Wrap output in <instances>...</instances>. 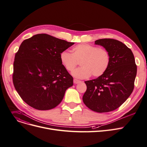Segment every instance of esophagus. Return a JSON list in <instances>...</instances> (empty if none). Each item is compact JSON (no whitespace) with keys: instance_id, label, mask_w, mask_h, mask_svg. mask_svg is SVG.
Instances as JSON below:
<instances>
[{"instance_id":"esophagus-1","label":"esophagus","mask_w":147,"mask_h":147,"mask_svg":"<svg viewBox=\"0 0 147 147\" xmlns=\"http://www.w3.org/2000/svg\"><path fill=\"white\" fill-rule=\"evenodd\" d=\"M81 83V81L78 80H77L76 79H74V84H78V83Z\"/></svg>"}]
</instances>
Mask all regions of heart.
Segmentation results:
<instances>
[{
    "label": "heart",
    "mask_w": 147,
    "mask_h": 147,
    "mask_svg": "<svg viewBox=\"0 0 147 147\" xmlns=\"http://www.w3.org/2000/svg\"><path fill=\"white\" fill-rule=\"evenodd\" d=\"M61 64L68 71H72L80 62L82 66L72 73L77 79H87L92 75L94 77L102 76L110 64V55L106 49L97 48L87 44L74 46L72 54L67 51L60 54Z\"/></svg>",
    "instance_id": "obj_1"
}]
</instances>
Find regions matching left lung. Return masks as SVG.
<instances>
[{"label":"left lung","mask_w":147,"mask_h":147,"mask_svg":"<svg viewBox=\"0 0 147 147\" xmlns=\"http://www.w3.org/2000/svg\"><path fill=\"white\" fill-rule=\"evenodd\" d=\"M94 43L108 51L110 64L102 76L84 82L87 90L83 101L93 111L108 112L118 108L131 94L137 67L131 49L122 42L105 38Z\"/></svg>","instance_id":"left-lung-1"}]
</instances>
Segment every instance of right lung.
Here are the masks:
<instances>
[{"label":"right lung","mask_w":147,"mask_h":147,"mask_svg":"<svg viewBox=\"0 0 147 147\" xmlns=\"http://www.w3.org/2000/svg\"><path fill=\"white\" fill-rule=\"evenodd\" d=\"M74 44L46 34L22 42L15 57L13 83L29 106L45 111L61 103L73 78L61 64L60 54Z\"/></svg>","instance_id":"obj_1"}]
</instances>
